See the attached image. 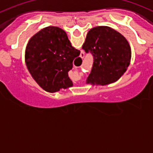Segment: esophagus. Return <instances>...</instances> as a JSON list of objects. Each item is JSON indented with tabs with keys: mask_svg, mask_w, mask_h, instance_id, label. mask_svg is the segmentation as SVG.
Masks as SVG:
<instances>
[{
	"mask_svg": "<svg viewBox=\"0 0 153 153\" xmlns=\"http://www.w3.org/2000/svg\"><path fill=\"white\" fill-rule=\"evenodd\" d=\"M80 57L81 58L84 57V53H81V54H80Z\"/></svg>",
	"mask_w": 153,
	"mask_h": 153,
	"instance_id": "1",
	"label": "esophagus"
}]
</instances>
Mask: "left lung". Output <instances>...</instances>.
<instances>
[{
    "mask_svg": "<svg viewBox=\"0 0 153 153\" xmlns=\"http://www.w3.org/2000/svg\"><path fill=\"white\" fill-rule=\"evenodd\" d=\"M82 48L93 56L87 83L106 85L116 82L130 63L129 43L121 33L109 27L99 26L90 30Z\"/></svg>",
    "mask_w": 153,
    "mask_h": 153,
    "instance_id": "8db88e82",
    "label": "left lung"
}]
</instances>
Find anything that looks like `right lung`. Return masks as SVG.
<instances>
[{"label":"right lung","mask_w":153,"mask_h":153,"mask_svg":"<svg viewBox=\"0 0 153 153\" xmlns=\"http://www.w3.org/2000/svg\"><path fill=\"white\" fill-rule=\"evenodd\" d=\"M80 51L72 47L64 30L47 27L33 35L25 51L30 74L45 91L55 93L73 86L68 72Z\"/></svg>","instance_id":"add662e5"}]
</instances>
